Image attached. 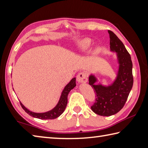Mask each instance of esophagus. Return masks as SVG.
Returning a JSON list of instances; mask_svg holds the SVG:
<instances>
[{"mask_svg":"<svg viewBox=\"0 0 148 148\" xmlns=\"http://www.w3.org/2000/svg\"><path fill=\"white\" fill-rule=\"evenodd\" d=\"M77 81L78 83H86L88 79L86 74L84 72H81L80 73L78 74L77 76Z\"/></svg>","mask_w":148,"mask_h":148,"instance_id":"34e87169","label":"esophagus"}]
</instances>
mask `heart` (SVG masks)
<instances>
[{
	"label": "heart",
	"mask_w": 148,
	"mask_h": 148,
	"mask_svg": "<svg viewBox=\"0 0 148 148\" xmlns=\"http://www.w3.org/2000/svg\"><path fill=\"white\" fill-rule=\"evenodd\" d=\"M91 44H92V40L90 39L86 38L80 40L79 42V46L82 50H86L90 48Z\"/></svg>",
	"instance_id": "obj_1"
}]
</instances>
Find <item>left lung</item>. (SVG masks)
I'll list each match as a JSON object with an SVG mask.
<instances>
[{"label": "left lung", "instance_id": "left-lung-1", "mask_svg": "<svg viewBox=\"0 0 148 148\" xmlns=\"http://www.w3.org/2000/svg\"><path fill=\"white\" fill-rule=\"evenodd\" d=\"M110 49L116 53L119 69L115 80L109 86L95 84L97 77L91 74L89 84L96 94L95 102L91 107L97 114L103 116L114 115L123 108L133 86L132 62L123 44L112 31L108 30Z\"/></svg>", "mask_w": 148, "mask_h": 148}]
</instances>
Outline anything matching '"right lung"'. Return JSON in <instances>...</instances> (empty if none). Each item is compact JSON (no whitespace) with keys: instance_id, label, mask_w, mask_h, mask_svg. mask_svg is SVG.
Segmentation results:
<instances>
[{"instance_id":"add662e5","label":"right lung","mask_w":148,"mask_h":148,"mask_svg":"<svg viewBox=\"0 0 148 148\" xmlns=\"http://www.w3.org/2000/svg\"><path fill=\"white\" fill-rule=\"evenodd\" d=\"M76 86V77L72 78L67 85L64 88V90L62 91L60 98L59 99V101L57 104L53 109L50 110V111L46 112H42V113H37L34 112L32 111H30V110L27 109L21 102H20V104L22 107V108L24 109L27 114H29L30 116H32L34 118H39L40 119H53L59 117L66 108V106L67 104V96L69 93L70 91L72 90Z\"/></svg>"}]
</instances>
